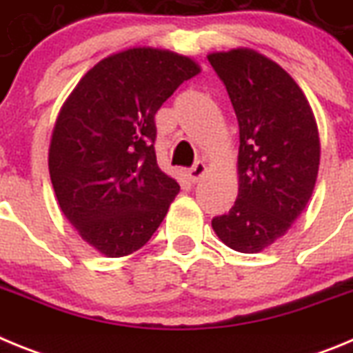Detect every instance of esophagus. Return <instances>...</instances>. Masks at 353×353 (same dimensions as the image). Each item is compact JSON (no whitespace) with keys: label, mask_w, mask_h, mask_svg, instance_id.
I'll return each mask as SVG.
<instances>
[{"label":"esophagus","mask_w":353,"mask_h":353,"mask_svg":"<svg viewBox=\"0 0 353 353\" xmlns=\"http://www.w3.org/2000/svg\"><path fill=\"white\" fill-rule=\"evenodd\" d=\"M205 173H207V164L201 161H198L194 166L191 168V170L187 171V176H189V180H191V182H198V180L203 179Z\"/></svg>","instance_id":"34e87169"}]
</instances>
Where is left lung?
Masks as SVG:
<instances>
[{
  "label": "left lung",
  "mask_w": 353,
  "mask_h": 353,
  "mask_svg": "<svg viewBox=\"0 0 353 353\" xmlns=\"http://www.w3.org/2000/svg\"><path fill=\"white\" fill-rule=\"evenodd\" d=\"M239 120V196L212 219L215 235L239 252L281 239L313 194L320 138L311 105L288 72L254 49L207 56Z\"/></svg>",
  "instance_id": "left-lung-1"
}]
</instances>
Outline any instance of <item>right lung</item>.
<instances>
[{"instance_id": "1", "label": "right lung", "mask_w": 353, "mask_h": 353, "mask_svg": "<svg viewBox=\"0 0 353 353\" xmlns=\"http://www.w3.org/2000/svg\"><path fill=\"white\" fill-rule=\"evenodd\" d=\"M201 68L168 49L132 48L90 68L56 118L49 174L81 239L108 258L132 254L180 185L157 166L155 113Z\"/></svg>"}]
</instances>
